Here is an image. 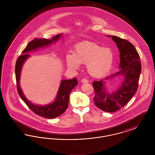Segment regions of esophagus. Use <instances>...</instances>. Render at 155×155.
I'll list each match as a JSON object with an SVG mask.
<instances>
[{
  "label": "esophagus",
  "mask_w": 155,
  "mask_h": 155,
  "mask_svg": "<svg viewBox=\"0 0 155 155\" xmlns=\"http://www.w3.org/2000/svg\"><path fill=\"white\" fill-rule=\"evenodd\" d=\"M81 82H82V83H88V80H87V79L84 78V79H82V80H81Z\"/></svg>",
  "instance_id": "1"
}]
</instances>
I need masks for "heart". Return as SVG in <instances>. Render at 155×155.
<instances>
[{"label":"heart","instance_id":"obj_1","mask_svg":"<svg viewBox=\"0 0 155 155\" xmlns=\"http://www.w3.org/2000/svg\"><path fill=\"white\" fill-rule=\"evenodd\" d=\"M114 54L110 49L103 48L95 42L83 41L75 46L74 53L66 56L67 66L77 70L86 64L87 71L94 78H101L107 74L112 67Z\"/></svg>","mask_w":155,"mask_h":155}]
</instances>
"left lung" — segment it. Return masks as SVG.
Here are the masks:
<instances>
[{"mask_svg": "<svg viewBox=\"0 0 155 155\" xmlns=\"http://www.w3.org/2000/svg\"><path fill=\"white\" fill-rule=\"evenodd\" d=\"M111 37L120 52V71L99 81H94L96 106L106 112H114L123 107L136 94L141 72L139 54L132 44L116 36ZM122 76L123 81L116 91L107 92L105 84L109 81Z\"/></svg>", "mask_w": 155, "mask_h": 155, "instance_id": "8db88e82", "label": "left lung"}]
</instances>
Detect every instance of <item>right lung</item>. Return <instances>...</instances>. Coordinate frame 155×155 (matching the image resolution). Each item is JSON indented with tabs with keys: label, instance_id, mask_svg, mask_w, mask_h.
Segmentation results:
<instances>
[{
	"label": "right lung",
	"instance_id": "add662e5",
	"mask_svg": "<svg viewBox=\"0 0 155 155\" xmlns=\"http://www.w3.org/2000/svg\"><path fill=\"white\" fill-rule=\"evenodd\" d=\"M62 34L52 37L51 39L35 38L30 42L22 52V55L20 56L17 60L15 73L17 82V88L18 94L22 101L26 103L31 110L37 115L47 118H54L61 115L67 109L68 106L69 96L71 91L75 86L78 85L76 78L71 80H63L61 81L59 90L56 98L52 103L46 105H38L32 103L28 101L22 92L20 85V75L22 66L26 60L30 58L28 53L37 50L39 48L48 46L54 42H57L61 38Z\"/></svg>",
	"mask_w": 155,
	"mask_h": 155
}]
</instances>
